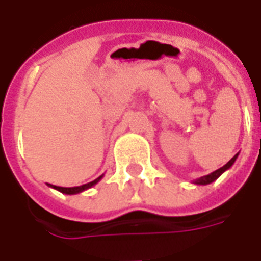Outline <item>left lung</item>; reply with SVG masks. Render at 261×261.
<instances>
[{
    "mask_svg": "<svg viewBox=\"0 0 261 261\" xmlns=\"http://www.w3.org/2000/svg\"><path fill=\"white\" fill-rule=\"evenodd\" d=\"M237 157H238V153H237L236 156L232 157L231 160H230L227 164H224L222 168H219V170L214 171V172H211L210 175H205V176H201V178H198V179H196V180H193V184H194V185H210V184H212V182H215V180H216V179H218L220 175L223 174L224 171H227L228 168H230V167L234 164V162L237 160Z\"/></svg>",
    "mask_w": 261,
    "mask_h": 261,
    "instance_id": "obj_1",
    "label": "left lung"
}]
</instances>
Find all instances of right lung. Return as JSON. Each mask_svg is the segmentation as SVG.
Listing matches in <instances>:
<instances>
[{"label": "right lung", "instance_id": "obj_1", "mask_svg": "<svg viewBox=\"0 0 261 261\" xmlns=\"http://www.w3.org/2000/svg\"><path fill=\"white\" fill-rule=\"evenodd\" d=\"M102 176H104V175H101V176H98L97 179H94L93 182H89V184L82 185V186H75V188H61V186H55V185H49V186L56 189V190H59V192L64 193V194H77V193H82L85 192V190H87V189L93 188L94 185L98 184Z\"/></svg>", "mask_w": 261, "mask_h": 261}]
</instances>
